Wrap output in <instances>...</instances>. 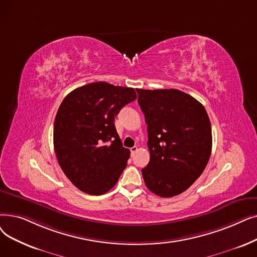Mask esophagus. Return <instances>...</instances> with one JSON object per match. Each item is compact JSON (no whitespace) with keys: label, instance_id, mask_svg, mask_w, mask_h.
<instances>
[{"label":"esophagus","instance_id":"obj_1","mask_svg":"<svg viewBox=\"0 0 257 257\" xmlns=\"http://www.w3.org/2000/svg\"><path fill=\"white\" fill-rule=\"evenodd\" d=\"M139 150V148L137 147V146H135V147H132L131 149H130V152H131V155H135V153L137 152Z\"/></svg>","mask_w":257,"mask_h":257}]
</instances>
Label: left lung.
I'll return each mask as SVG.
<instances>
[{
    "mask_svg": "<svg viewBox=\"0 0 257 257\" xmlns=\"http://www.w3.org/2000/svg\"><path fill=\"white\" fill-rule=\"evenodd\" d=\"M148 125L150 161L142 169L154 194L172 197L186 191L205 170L212 150L211 122L197 99L177 89H137Z\"/></svg>",
    "mask_w": 257,
    "mask_h": 257,
    "instance_id": "obj_1",
    "label": "left lung"
}]
</instances>
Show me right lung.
I'll list each match as a JSON object with an SVG mask.
<instances>
[{
	"mask_svg": "<svg viewBox=\"0 0 257 257\" xmlns=\"http://www.w3.org/2000/svg\"><path fill=\"white\" fill-rule=\"evenodd\" d=\"M137 99L133 88L96 82L74 89L55 115L53 146L59 165L81 191L102 195L112 189L127 166L114 118Z\"/></svg>",
	"mask_w": 257,
	"mask_h": 257,
	"instance_id": "1",
	"label": "right lung"
}]
</instances>
